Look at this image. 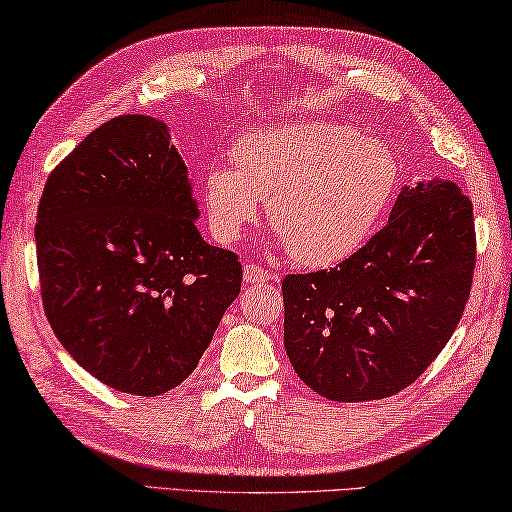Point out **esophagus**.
<instances>
[{
  "label": "esophagus",
  "mask_w": 512,
  "mask_h": 512,
  "mask_svg": "<svg viewBox=\"0 0 512 512\" xmlns=\"http://www.w3.org/2000/svg\"><path fill=\"white\" fill-rule=\"evenodd\" d=\"M278 280V275L269 269H262L257 264H246L243 266V282L246 285H264V282H273Z\"/></svg>",
  "instance_id": "1"
}]
</instances>
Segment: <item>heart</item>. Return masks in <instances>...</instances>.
<instances>
[{
    "label": "heart",
    "instance_id": "heart-1",
    "mask_svg": "<svg viewBox=\"0 0 512 512\" xmlns=\"http://www.w3.org/2000/svg\"><path fill=\"white\" fill-rule=\"evenodd\" d=\"M237 170L209 168L205 205L216 237L234 241L259 214L303 266H332L364 246L399 184L392 150L337 123H294L243 136Z\"/></svg>",
    "mask_w": 512,
    "mask_h": 512
}]
</instances>
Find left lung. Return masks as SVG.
Returning <instances> with one entry per match:
<instances>
[{
	"label": "left lung",
	"mask_w": 512,
	"mask_h": 512,
	"mask_svg": "<svg viewBox=\"0 0 512 512\" xmlns=\"http://www.w3.org/2000/svg\"><path fill=\"white\" fill-rule=\"evenodd\" d=\"M472 202L451 180L403 186L389 221L330 271L287 275L285 348L330 401L387 399L426 371L472 289Z\"/></svg>",
	"instance_id": "left-lung-1"
}]
</instances>
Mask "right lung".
Masks as SVG:
<instances>
[{"label": "right lung", "instance_id": "right-lung-1", "mask_svg": "<svg viewBox=\"0 0 512 512\" xmlns=\"http://www.w3.org/2000/svg\"><path fill=\"white\" fill-rule=\"evenodd\" d=\"M168 125L118 116L47 177L36 253L47 321L91 376L159 396L191 376L241 289V264L209 246Z\"/></svg>", "mask_w": 512, "mask_h": 512}]
</instances>
